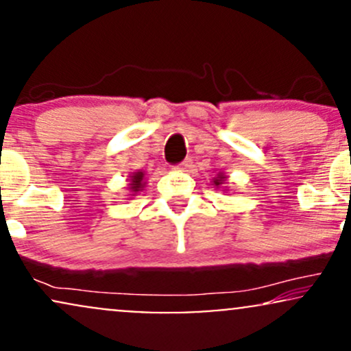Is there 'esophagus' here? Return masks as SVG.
Here are the masks:
<instances>
[{"mask_svg": "<svg viewBox=\"0 0 351 351\" xmlns=\"http://www.w3.org/2000/svg\"><path fill=\"white\" fill-rule=\"evenodd\" d=\"M191 167H193V160L191 158H186L183 163L180 165L178 168H180V170H183V171H188Z\"/></svg>", "mask_w": 351, "mask_h": 351, "instance_id": "esophagus-1", "label": "esophagus"}]
</instances>
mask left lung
<instances>
[{
	"mask_svg": "<svg viewBox=\"0 0 351 351\" xmlns=\"http://www.w3.org/2000/svg\"><path fill=\"white\" fill-rule=\"evenodd\" d=\"M226 181H228L226 173L219 171V173H217V175L215 176V178H213V186L223 188V191H228V186H224V184H226Z\"/></svg>",
	"mask_w": 351,
	"mask_h": 351,
	"instance_id": "obj_1",
	"label": "left lung"
}]
</instances>
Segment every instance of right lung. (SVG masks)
<instances>
[{"mask_svg": "<svg viewBox=\"0 0 351 351\" xmlns=\"http://www.w3.org/2000/svg\"><path fill=\"white\" fill-rule=\"evenodd\" d=\"M145 186H147V181H145V171L142 170L134 171L130 176H128L127 189L130 191V195L128 196H136Z\"/></svg>", "mask_w": 351, "mask_h": 351, "instance_id": "right-lung-1", "label": "right lung"}]
</instances>
